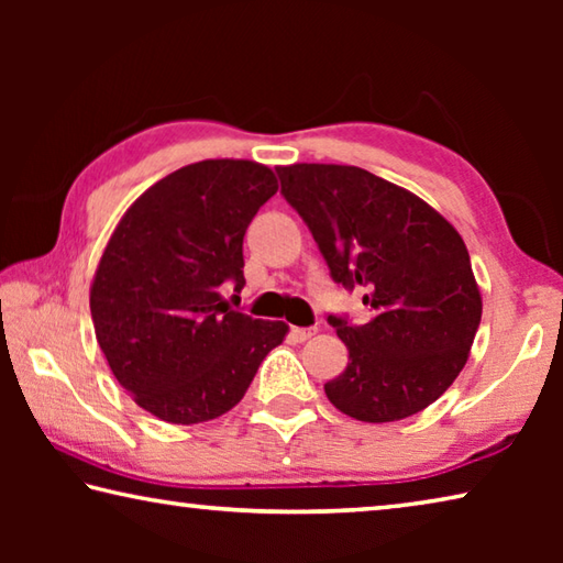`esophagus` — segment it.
Instances as JSON below:
<instances>
[{
	"instance_id": "34e87169",
	"label": "esophagus",
	"mask_w": 563,
	"mask_h": 563,
	"mask_svg": "<svg viewBox=\"0 0 563 563\" xmlns=\"http://www.w3.org/2000/svg\"><path fill=\"white\" fill-rule=\"evenodd\" d=\"M316 335V328H290V338L295 342H305Z\"/></svg>"
}]
</instances>
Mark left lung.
<instances>
[{
    "label": "left lung",
    "instance_id": "8db88e82",
    "mask_svg": "<svg viewBox=\"0 0 563 563\" xmlns=\"http://www.w3.org/2000/svg\"><path fill=\"white\" fill-rule=\"evenodd\" d=\"M280 194L308 225L330 278L362 290L367 318L328 316L345 342V373L325 383L360 422L412 417L462 373L482 320L462 235L409 190L357 166L278 168Z\"/></svg>",
    "mask_w": 563,
    "mask_h": 563
}]
</instances>
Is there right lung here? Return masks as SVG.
Segmentation results:
<instances>
[{"label": "right lung", "instance_id": "obj_1", "mask_svg": "<svg viewBox=\"0 0 563 563\" xmlns=\"http://www.w3.org/2000/svg\"><path fill=\"white\" fill-rule=\"evenodd\" d=\"M278 180L253 161H201L161 178L113 231L91 285V320L113 377L170 424L241 402L285 322L223 302L241 290L243 235Z\"/></svg>", "mask_w": 563, "mask_h": 563}]
</instances>
